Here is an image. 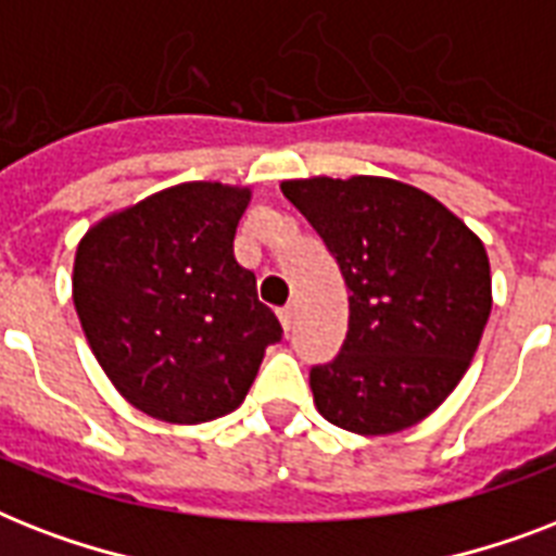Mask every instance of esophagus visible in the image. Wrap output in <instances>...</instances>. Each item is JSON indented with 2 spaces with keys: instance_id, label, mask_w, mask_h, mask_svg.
<instances>
[{
  "instance_id": "1",
  "label": "esophagus",
  "mask_w": 556,
  "mask_h": 556,
  "mask_svg": "<svg viewBox=\"0 0 556 556\" xmlns=\"http://www.w3.org/2000/svg\"><path fill=\"white\" fill-rule=\"evenodd\" d=\"M279 323H282V329H291V320H294V308H291V305H282V308H279Z\"/></svg>"
}]
</instances>
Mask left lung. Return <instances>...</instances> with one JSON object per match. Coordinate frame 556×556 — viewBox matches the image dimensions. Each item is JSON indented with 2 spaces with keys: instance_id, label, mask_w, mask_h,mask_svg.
<instances>
[{
  "instance_id": "left-lung-1",
  "label": "left lung",
  "mask_w": 556,
  "mask_h": 556,
  "mask_svg": "<svg viewBox=\"0 0 556 556\" xmlns=\"http://www.w3.org/2000/svg\"><path fill=\"white\" fill-rule=\"evenodd\" d=\"M338 262L349 331L308 371L323 418L361 435L406 430L456 389L491 317L479 236L444 204L392 178L286 181Z\"/></svg>"
}]
</instances>
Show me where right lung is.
Here are the masks:
<instances>
[{
    "label": "right lung",
    "instance_id": "obj_1",
    "mask_svg": "<svg viewBox=\"0 0 556 556\" xmlns=\"http://www.w3.org/2000/svg\"><path fill=\"white\" fill-rule=\"evenodd\" d=\"M251 192L192 181L83 236L74 308L91 352L141 413L201 424L233 413L282 340L256 277L233 256Z\"/></svg>",
    "mask_w": 556,
    "mask_h": 556
}]
</instances>
